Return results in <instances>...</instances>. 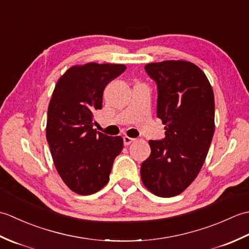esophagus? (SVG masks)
<instances>
[{
  "label": "esophagus",
  "mask_w": 249,
  "mask_h": 249,
  "mask_svg": "<svg viewBox=\"0 0 249 249\" xmlns=\"http://www.w3.org/2000/svg\"><path fill=\"white\" fill-rule=\"evenodd\" d=\"M123 141H124V145H129L130 143H133V142L135 141L134 138H130V137L128 136H124L123 137Z\"/></svg>",
  "instance_id": "1"
}]
</instances>
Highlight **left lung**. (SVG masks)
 <instances>
[{
  "mask_svg": "<svg viewBox=\"0 0 249 249\" xmlns=\"http://www.w3.org/2000/svg\"><path fill=\"white\" fill-rule=\"evenodd\" d=\"M144 68L157 84V118L166 137L149 141L141 179L151 193L169 198L183 193L203 166L215 130L214 93L194 63L171 60Z\"/></svg>",
  "mask_w": 249,
  "mask_h": 249,
  "instance_id": "8db88e82",
  "label": "left lung"
}]
</instances>
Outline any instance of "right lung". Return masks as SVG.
<instances>
[{"instance_id": "1", "label": "right lung", "mask_w": 249, "mask_h": 249, "mask_svg": "<svg viewBox=\"0 0 249 249\" xmlns=\"http://www.w3.org/2000/svg\"><path fill=\"white\" fill-rule=\"evenodd\" d=\"M126 70L123 64L71 66L57 80L48 107L46 137L57 173L78 195H92L109 181L122 137L93 128V113L103 107L106 86Z\"/></svg>"}]
</instances>
